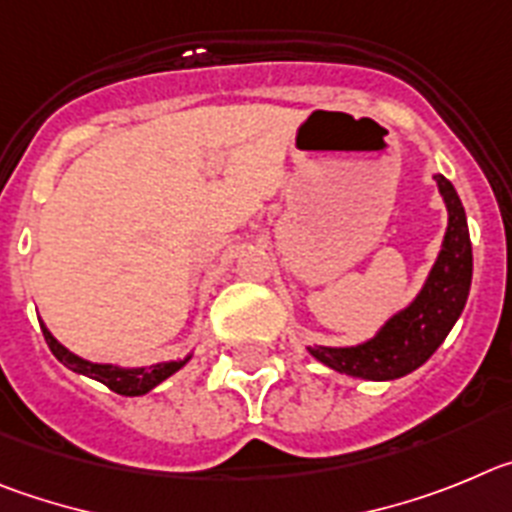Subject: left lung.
Masks as SVG:
<instances>
[{
    "mask_svg": "<svg viewBox=\"0 0 512 512\" xmlns=\"http://www.w3.org/2000/svg\"><path fill=\"white\" fill-rule=\"evenodd\" d=\"M436 183L449 209V227L426 285L416 301L393 316L370 342L344 349L308 347L331 370L362 380H395L421 367L457 324L472 285V242L454 186L444 176H436Z\"/></svg>",
    "mask_w": 512,
    "mask_h": 512,
    "instance_id": "obj_1",
    "label": "left lung"
}]
</instances>
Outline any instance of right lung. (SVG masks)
Listing matches in <instances>:
<instances>
[{"mask_svg":"<svg viewBox=\"0 0 512 512\" xmlns=\"http://www.w3.org/2000/svg\"><path fill=\"white\" fill-rule=\"evenodd\" d=\"M40 329H43V336H45V342H48L50 352L61 359L63 365L71 367V370L78 372V375L99 380L101 385H107L109 390H114V393L119 395H145L147 390H153L155 385H160L165 377H170L176 370H181V367L188 362L186 357L181 359V362H158V365L137 367V370H119V367H112V365H96V362H89V359L76 357V354L68 352L63 344L55 342L53 334L45 329V324H40Z\"/></svg>","mask_w":512,"mask_h":512,"instance_id":"obj_1","label":"right lung"}]
</instances>
